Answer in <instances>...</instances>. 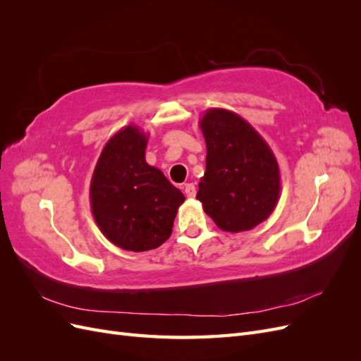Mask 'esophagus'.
Segmentation results:
<instances>
[{
    "instance_id": "34e87169",
    "label": "esophagus",
    "mask_w": 361,
    "mask_h": 361,
    "mask_svg": "<svg viewBox=\"0 0 361 361\" xmlns=\"http://www.w3.org/2000/svg\"><path fill=\"white\" fill-rule=\"evenodd\" d=\"M183 191H185V195H187L188 199L195 197V187H194V183H185V185H183Z\"/></svg>"
}]
</instances>
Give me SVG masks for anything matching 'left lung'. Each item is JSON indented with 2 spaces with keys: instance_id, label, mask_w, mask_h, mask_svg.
<instances>
[{
  "instance_id": "8db88e82",
  "label": "left lung",
  "mask_w": 361,
  "mask_h": 361,
  "mask_svg": "<svg viewBox=\"0 0 361 361\" xmlns=\"http://www.w3.org/2000/svg\"><path fill=\"white\" fill-rule=\"evenodd\" d=\"M199 125L206 141V171L195 197L221 231H251L279 203V162L257 130L233 111L211 108Z\"/></svg>"
}]
</instances>
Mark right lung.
Wrapping results in <instances>:
<instances>
[{
	"mask_svg": "<svg viewBox=\"0 0 361 361\" xmlns=\"http://www.w3.org/2000/svg\"><path fill=\"white\" fill-rule=\"evenodd\" d=\"M147 134L129 125L106 141L90 182V206L108 241L128 251L159 247L185 195L146 162Z\"/></svg>",
	"mask_w": 361,
	"mask_h": 361,
	"instance_id": "right-lung-1",
	"label": "right lung"
}]
</instances>
